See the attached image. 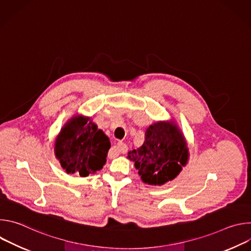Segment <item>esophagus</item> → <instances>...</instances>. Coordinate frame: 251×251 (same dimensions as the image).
Wrapping results in <instances>:
<instances>
[{"label":"esophagus","instance_id":"obj_1","mask_svg":"<svg viewBox=\"0 0 251 251\" xmlns=\"http://www.w3.org/2000/svg\"><path fill=\"white\" fill-rule=\"evenodd\" d=\"M119 151L120 153H122V154H126L127 153V151H128V147H127V145L125 144V143H123V142H118L117 143V146L115 147V151Z\"/></svg>","mask_w":251,"mask_h":251}]
</instances>
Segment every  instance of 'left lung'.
Segmentation results:
<instances>
[{"instance_id":"8db88e82","label":"left lung","mask_w":251,"mask_h":251,"mask_svg":"<svg viewBox=\"0 0 251 251\" xmlns=\"http://www.w3.org/2000/svg\"><path fill=\"white\" fill-rule=\"evenodd\" d=\"M188 157L186 142L180 130L164 122L149 126L143 145L128 153L142 181L155 186L175 178L182 166L186 165Z\"/></svg>"}]
</instances>
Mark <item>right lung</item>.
<instances>
[{
	"label": "right lung",
	"mask_w": 251,
	"mask_h": 251,
	"mask_svg": "<svg viewBox=\"0 0 251 251\" xmlns=\"http://www.w3.org/2000/svg\"><path fill=\"white\" fill-rule=\"evenodd\" d=\"M110 149V141L87 118L71 119L55 142V155L66 173L87 176L102 169Z\"/></svg>",
	"instance_id": "obj_1"
}]
</instances>
